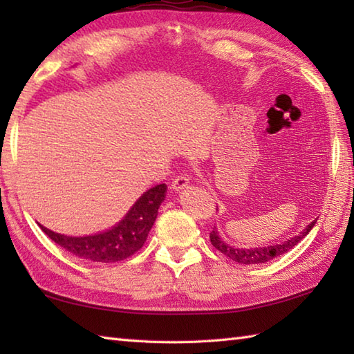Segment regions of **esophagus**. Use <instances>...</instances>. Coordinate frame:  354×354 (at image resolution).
I'll return each instance as SVG.
<instances>
[{"mask_svg":"<svg viewBox=\"0 0 354 354\" xmlns=\"http://www.w3.org/2000/svg\"><path fill=\"white\" fill-rule=\"evenodd\" d=\"M187 185H189V178L184 176V175H178V176H175V179H173V181H171L170 189H171L173 192H179V190L185 189Z\"/></svg>","mask_w":354,"mask_h":354,"instance_id":"34e87169","label":"esophagus"}]
</instances>
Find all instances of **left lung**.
Wrapping results in <instances>:
<instances>
[{"instance_id":"8db88e82","label":"left lung","mask_w":354,"mask_h":354,"mask_svg":"<svg viewBox=\"0 0 354 354\" xmlns=\"http://www.w3.org/2000/svg\"><path fill=\"white\" fill-rule=\"evenodd\" d=\"M315 223H317V221L310 222L303 232H299L298 236L288 240V242H283L280 245L254 248V250H242V248H232V246L225 245L221 240L219 234H217L216 228H213V231L209 232V240H212V245L217 251L222 252L223 255H227L228 259L234 260L236 263H240V265H259V263H266L269 260H272L274 257H278V255L290 251L292 248L299 242V240H303L307 234H309Z\"/></svg>"}]
</instances>
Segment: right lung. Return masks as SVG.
<instances>
[{"mask_svg": "<svg viewBox=\"0 0 354 354\" xmlns=\"http://www.w3.org/2000/svg\"><path fill=\"white\" fill-rule=\"evenodd\" d=\"M167 185L160 184L147 190L135 202L131 212L117 227L102 234L86 237H68L39 227L53 242L80 259L100 263H114L129 259L145 245L150 228L153 227L158 208L165 196Z\"/></svg>", "mask_w": 354, "mask_h": 354, "instance_id": "right-lung-1", "label": "right lung"}]
</instances>
